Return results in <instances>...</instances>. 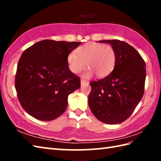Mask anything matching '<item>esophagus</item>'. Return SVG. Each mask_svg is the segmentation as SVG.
<instances>
[{
	"instance_id": "esophagus-1",
	"label": "esophagus",
	"mask_w": 161,
	"mask_h": 161,
	"mask_svg": "<svg viewBox=\"0 0 161 161\" xmlns=\"http://www.w3.org/2000/svg\"><path fill=\"white\" fill-rule=\"evenodd\" d=\"M89 84V82H88V81H86L84 80H81V86H83V85H84V84Z\"/></svg>"
}]
</instances>
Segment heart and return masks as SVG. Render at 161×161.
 <instances>
[{
    "label": "heart",
    "mask_w": 161,
    "mask_h": 161,
    "mask_svg": "<svg viewBox=\"0 0 161 161\" xmlns=\"http://www.w3.org/2000/svg\"><path fill=\"white\" fill-rule=\"evenodd\" d=\"M116 61V54L114 47L102 43L90 42L78 47L67 57L70 70L74 74L80 73L86 67L89 68L84 74L85 77L93 76L98 78L107 77L114 70Z\"/></svg>",
    "instance_id": "b5f03b06"
}]
</instances>
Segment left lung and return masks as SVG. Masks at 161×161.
Returning <instances> with one entry per match:
<instances>
[{
    "label": "left lung",
    "instance_id": "obj_1",
    "mask_svg": "<svg viewBox=\"0 0 161 161\" xmlns=\"http://www.w3.org/2000/svg\"><path fill=\"white\" fill-rule=\"evenodd\" d=\"M114 47V69L108 76L90 83L88 106L99 120L119 124L132 114L144 94L146 65L134 47L122 41L102 40Z\"/></svg>",
    "mask_w": 161,
    "mask_h": 161
}]
</instances>
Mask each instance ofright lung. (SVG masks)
Returning a JSON list of instances; mask_svg holds the SVG:
<instances>
[{"mask_svg":"<svg viewBox=\"0 0 161 161\" xmlns=\"http://www.w3.org/2000/svg\"><path fill=\"white\" fill-rule=\"evenodd\" d=\"M80 42L43 40L23 53L17 65L15 88L21 107L42 121L66 111L68 95L80 88V79L68 68V54Z\"/></svg>","mask_w":161,"mask_h":161,"instance_id":"add662e5","label":"right lung"}]
</instances>
